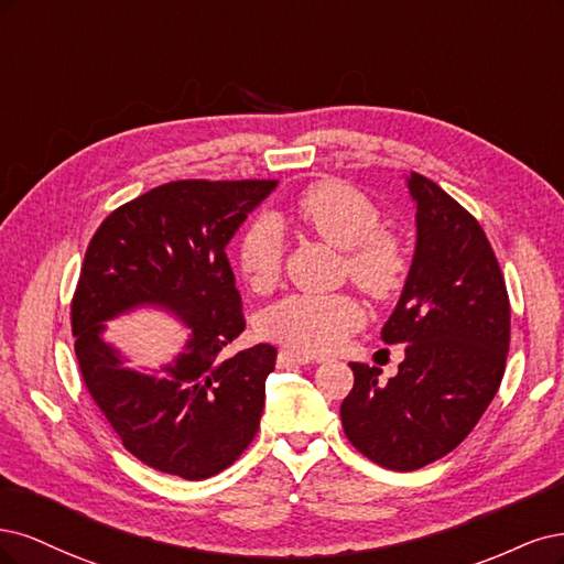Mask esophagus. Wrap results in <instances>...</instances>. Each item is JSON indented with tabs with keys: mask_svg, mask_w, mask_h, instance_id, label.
Listing matches in <instances>:
<instances>
[{
	"mask_svg": "<svg viewBox=\"0 0 564 564\" xmlns=\"http://www.w3.org/2000/svg\"><path fill=\"white\" fill-rule=\"evenodd\" d=\"M308 362H314V358L306 356V354L290 351V349L279 351V366L281 368H288V366H308Z\"/></svg>",
	"mask_w": 564,
	"mask_h": 564,
	"instance_id": "obj_1",
	"label": "esophagus"
}]
</instances>
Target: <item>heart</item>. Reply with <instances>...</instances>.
Segmentation results:
<instances>
[{
    "instance_id": "1",
    "label": "heart",
    "mask_w": 564,
    "mask_h": 564,
    "mask_svg": "<svg viewBox=\"0 0 564 564\" xmlns=\"http://www.w3.org/2000/svg\"><path fill=\"white\" fill-rule=\"evenodd\" d=\"M300 220L321 239L347 250L349 276L372 295H389L405 271L403 250L391 234L379 231L381 215L370 198L344 183H318L295 202ZM285 239L274 215L252 220L239 243V264L250 285L269 288L281 274ZM366 323L362 306L349 295H288L260 316V333L290 349L330 354Z\"/></svg>"
}]
</instances>
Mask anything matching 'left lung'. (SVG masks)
I'll use <instances>...</instances> for the list:
<instances>
[{
    "label": "left lung",
    "instance_id": "obj_1",
    "mask_svg": "<svg viewBox=\"0 0 564 564\" xmlns=\"http://www.w3.org/2000/svg\"><path fill=\"white\" fill-rule=\"evenodd\" d=\"M416 246L401 300L381 328L405 344L398 375L349 362L354 389L339 408L351 445L379 466L416 470L474 431L501 384L511 304L478 220L438 185L410 173Z\"/></svg>",
    "mask_w": 564,
    "mask_h": 564
}]
</instances>
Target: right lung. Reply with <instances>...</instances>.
<instances>
[{
	"label": "right lung",
	"instance_id": "right-lung-1",
	"mask_svg": "<svg viewBox=\"0 0 564 564\" xmlns=\"http://www.w3.org/2000/svg\"><path fill=\"white\" fill-rule=\"evenodd\" d=\"M276 185L177 180L107 215L86 248L72 300L84 384L123 447L161 474L206 480L239 459L260 429L276 349L256 344L225 356L246 328L227 243ZM142 305L191 328L161 376L129 369L101 339L105 319Z\"/></svg>",
	"mask_w": 564,
	"mask_h": 564
}]
</instances>
